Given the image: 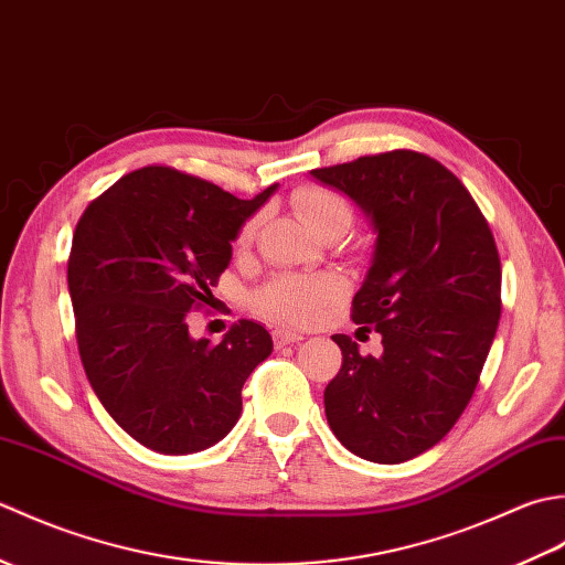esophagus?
Returning <instances> with one entry per match:
<instances>
[{
	"mask_svg": "<svg viewBox=\"0 0 565 565\" xmlns=\"http://www.w3.org/2000/svg\"><path fill=\"white\" fill-rule=\"evenodd\" d=\"M303 334L296 332V330H274V342L276 347H284V344H294V342H301Z\"/></svg>",
	"mask_w": 565,
	"mask_h": 565,
	"instance_id": "1",
	"label": "esophagus"
}]
</instances>
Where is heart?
<instances>
[{"label": "heart", "instance_id": "b5f03b06", "mask_svg": "<svg viewBox=\"0 0 565 565\" xmlns=\"http://www.w3.org/2000/svg\"><path fill=\"white\" fill-rule=\"evenodd\" d=\"M291 206L296 218L301 221L310 233L320 235L326 231H347L352 225V203L340 191L322 184H310L298 189ZM259 218H249L237 235V245H249ZM342 294V284L330 274H284L276 276L257 294V308L267 318L306 322L320 313L322 306H328Z\"/></svg>", "mask_w": 565, "mask_h": 565}]
</instances>
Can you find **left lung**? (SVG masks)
I'll list each match as a JSON object with an SVG mask.
<instances>
[{"label":"left lung","instance_id":"8db88e82","mask_svg":"<svg viewBox=\"0 0 565 565\" xmlns=\"http://www.w3.org/2000/svg\"><path fill=\"white\" fill-rule=\"evenodd\" d=\"M310 174L350 196L376 233L352 320L381 334L383 354L362 356L332 334L342 369L326 388L328 423L362 459L403 463L444 439L481 379L500 320L495 239L468 189L423 152Z\"/></svg>","mask_w":565,"mask_h":565}]
</instances>
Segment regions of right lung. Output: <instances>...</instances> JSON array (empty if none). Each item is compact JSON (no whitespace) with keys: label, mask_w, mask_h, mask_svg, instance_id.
I'll return each mask as SVG.
<instances>
[{"label":"right lung","mask_w":565,"mask_h":565,"mask_svg":"<svg viewBox=\"0 0 565 565\" xmlns=\"http://www.w3.org/2000/svg\"><path fill=\"white\" fill-rule=\"evenodd\" d=\"M274 191L237 199L172 167H142L82 213L67 262L82 366L142 447L194 454L239 419L243 386L271 354V334L239 320L211 344L191 338L186 316L213 301L239 227Z\"/></svg>","instance_id":"add662e5"}]
</instances>
